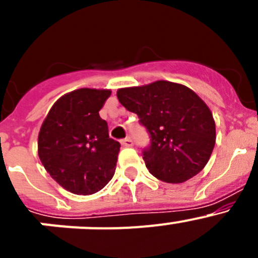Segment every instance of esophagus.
Returning <instances> with one entry per match:
<instances>
[{
	"instance_id": "34e87169",
	"label": "esophagus",
	"mask_w": 258,
	"mask_h": 258,
	"mask_svg": "<svg viewBox=\"0 0 258 258\" xmlns=\"http://www.w3.org/2000/svg\"><path fill=\"white\" fill-rule=\"evenodd\" d=\"M121 145L124 146V147H132L134 143H133V141H132V138H129V137H127V138H125V140L121 141Z\"/></svg>"
}]
</instances>
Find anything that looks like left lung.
I'll use <instances>...</instances> for the list:
<instances>
[{"label":"left lung","instance_id":"obj_1","mask_svg":"<svg viewBox=\"0 0 258 258\" xmlns=\"http://www.w3.org/2000/svg\"><path fill=\"white\" fill-rule=\"evenodd\" d=\"M117 98L149 132L151 143L143 149V160L154 177L182 183L202 172L216 143V124L197 93L160 80L118 89Z\"/></svg>","mask_w":258,"mask_h":258}]
</instances>
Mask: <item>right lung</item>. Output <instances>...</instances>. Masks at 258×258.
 I'll return each mask as SVG.
<instances>
[{"label":"right lung","mask_w":258,"mask_h":258,"mask_svg":"<svg viewBox=\"0 0 258 258\" xmlns=\"http://www.w3.org/2000/svg\"><path fill=\"white\" fill-rule=\"evenodd\" d=\"M111 90L77 89L52 104L38 133V157L61 187L92 195L115 174L120 143L99 111Z\"/></svg>","instance_id":"obj_1"}]
</instances>
